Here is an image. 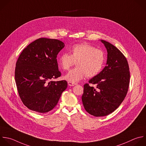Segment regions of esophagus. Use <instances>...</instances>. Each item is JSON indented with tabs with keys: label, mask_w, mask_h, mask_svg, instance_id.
Segmentation results:
<instances>
[{
	"label": "esophagus",
	"mask_w": 146,
	"mask_h": 146,
	"mask_svg": "<svg viewBox=\"0 0 146 146\" xmlns=\"http://www.w3.org/2000/svg\"><path fill=\"white\" fill-rule=\"evenodd\" d=\"M68 85L69 86H74L76 85H77L76 83H74V82H70V81H68Z\"/></svg>",
	"instance_id": "1"
}]
</instances>
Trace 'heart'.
Masks as SVG:
<instances>
[{"instance_id": "1", "label": "heart", "mask_w": 146, "mask_h": 146, "mask_svg": "<svg viewBox=\"0 0 146 146\" xmlns=\"http://www.w3.org/2000/svg\"><path fill=\"white\" fill-rule=\"evenodd\" d=\"M70 54L61 55L58 64L62 69L69 70L76 63L77 67L70 70L65 76L69 81L77 82L86 76L93 77L98 75L103 68L106 62L104 52L94 46L82 43L74 44L70 48Z\"/></svg>"}]
</instances>
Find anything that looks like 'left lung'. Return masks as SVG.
Masks as SVG:
<instances>
[{"mask_svg": "<svg viewBox=\"0 0 146 146\" xmlns=\"http://www.w3.org/2000/svg\"><path fill=\"white\" fill-rule=\"evenodd\" d=\"M108 52L107 65L103 70L84 85L82 102L89 114L100 117L115 111L127 95L130 80L127 60L111 43L102 40ZM89 83L96 84L94 88Z\"/></svg>", "mask_w": 146, "mask_h": 146, "instance_id": "8db88e82", "label": "left lung"}]
</instances>
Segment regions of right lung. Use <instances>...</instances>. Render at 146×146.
Masks as SVG:
<instances>
[{"label": "right lung", "mask_w": 146, "mask_h": 146, "mask_svg": "<svg viewBox=\"0 0 146 146\" xmlns=\"http://www.w3.org/2000/svg\"><path fill=\"white\" fill-rule=\"evenodd\" d=\"M64 46L60 40L41 38L30 43L18 57L15 80L20 98L29 110L49 112L66 89V80L48 81L61 76L57 56Z\"/></svg>", "instance_id": "right-lung-1"}]
</instances>
